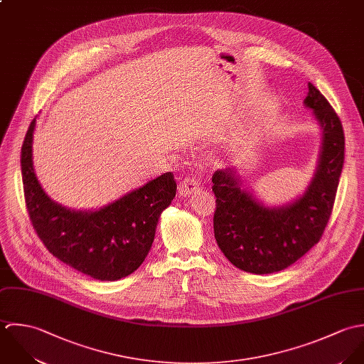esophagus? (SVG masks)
<instances>
[{
	"instance_id": "34e87169",
	"label": "esophagus",
	"mask_w": 364,
	"mask_h": 364,
	"mask_svg": "<svg viewBox=\"0 0 364 364\" xmlns=\"http://www.w3.org/2000/svg\"><path fill=\"white\" fill-rule=\"evenodd\" d=\"M200 188V183L196 177H186L183 181H180L178 184V193L184 197L191 196L196 190Z\"/></svg>"
}]
</instances>
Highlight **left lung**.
Listing matches in <instances>:
<instances>
[{
    "mask_svg": "<svg viewBox=\"0 0 364 364\" xmlns=\"http://www.w3.org/2000/svg\"><path fill=\"white\" fill-rule=\"evenodd\" d=\"M305 107L322 129L316 171L291 204L264 207L242 187L235 168L213 176L215 194L214 233L219 249L237 269L253 274L284 270L315 246L329 222L345 160V135L339 117L311 82Z\"/></svg>",
    "mask_w": 364,
    "mask_h": 364,
    "instance_id": "8db88e82",
    "label": "left lung"
}]
</instances>
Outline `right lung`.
<instances>
[{"instance_id":"1","label":"right lung","mask_w":364,"mask_h":364,"mask_svg":"<svg viewBox=\"0 0 364 364\" xmlns=\"http://www.w3.org/2000/svg\"><path fill=\"white\" fill-rule=\"evenodd\" d=\"M33 119L21 150L26 210L46 249L74 270L101 282L134 273L145 260L156 226L177 190L171 171L159 176L98 211H74L42 190L32 161Z\"/></svg>"}]
</instances>
